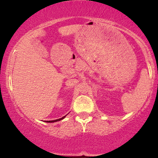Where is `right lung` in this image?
<instances>
[{
    "instance_id": "right-lung-1",
    "label": "right lung",
    "mask_w": 158,
    "mask_h": 158,
    "mask_svg": "<svg viewBox=\"0 0 158 158\" xmlns=\"http://www.w3.org/2000/svg\"><path fill=\"white\" fill-rule=\"evenodd\" d=\"M66 116H63V117H62V118H59V119H56V120H52V121H45V122H58V121H60V120H62V119H63V118L65 117Z\"/></svg>"
}]
</instances>
